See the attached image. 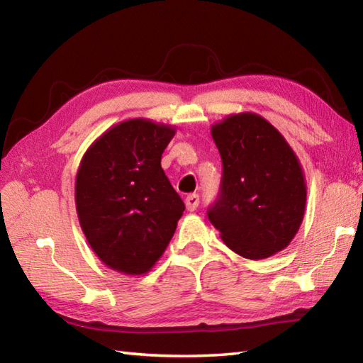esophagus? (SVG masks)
<instances>
[{"instance_id": "esophagus-1", "label": "esophagus", "mask_w": 363, "mask_h": 363, "mask_svg": "<svg viewBox=\"0 0 363 363\" xmlns=\"http://www.w3.org/2000/svg\"><path fill=\"white\" fill-rule=\"evenodd\" d=\"M198 204H199V196H198L196 194H191V195H189V196L186 198V207H187L189 212L196 211Z\"/></svg>"}]
</instances>
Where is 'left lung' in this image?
<instances>
[{
  "mask_svg": "<svg viewBox=\"0 0 363 363\" xmlns=\"http://www.w3.org/2000/svg\"><path fill=\"white\" fill-rule=\"evenodd\" d=\"M211 134L223 160L221 195L207 215L238 256L260 260L287 248L306 212L303 165L272 123L230 113Z\"/></svg>",
  "mask_w": 363,
  "mask_h": 363,
  "instance_id": "1",
  "label": "left lung"
}]
</instances>
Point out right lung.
I'll use <instances>...</instances> for the list:
<instances>
[{
  "label": "right lung",
  "mask_w": 363,
  "mask_h": 363,
  "mask_svg": "<svg viewBox=\"0 0 363 363\" xmlns=\"http://www.w3.org/2000/svg\"><path fill=\"white\" fill-rule=\"evenodd\" d=\"M176 128L129 118L84 152L74 203L90 248L113 272L140 276L165 252L186 209L160 167Z\"/></svg>",
  "instance_id": "add662e5"
}]
</instances>
